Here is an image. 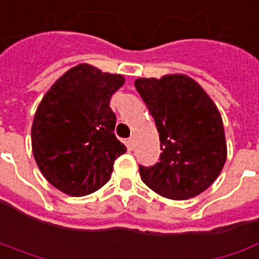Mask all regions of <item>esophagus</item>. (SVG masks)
Wrapping results in <instances>:
<instances>
[{
    "mask_svg": "<svg viewBox=\"0 0 259 259\" xmlns=\"http://www.w3.org/2000/svg\"><path fill=\"white\" fill-rule=\"evenodd\" d=\"M126 143H127V148H129L130 151H133V149H135V138H129Z\"/></svg>",
    "mask_w": 259,
    "mask_h": 259,
    "instance_id": "34e87169",
    "label": "esophagus"
}]
</instances>
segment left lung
Returning a JSON list of instances; mask_svg holds the SVG:
<instances>
[{
  "instance_id": "left-lung-1",
  "label": "left lung",
  "mask_w": 259,
  "mask_h": 259,
  "mask_svg": "<svg viewBox=\"0 0 259 259\" xmlns=\"http://www.w3.org/2000/svg\"><path fill=\"white\" fill-rule=\"evenodd\" d=\"M135 87L155 120L162 149L159 162L139 165L142 181L171 200L198 196L219 177L228 155L216 104L183 73L139 78Z\"/></svg>"
}]
</instances>
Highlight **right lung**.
I'll use <instances>...</instances> for the list:
<instances>
[{
	"instance_id": "add662e5",
	"label": "right lung",
	"mask_w": 259,
	"mask_h": 259,
	"mask_svg": "<svg viewBox=\"0 0 259 259\" xmlns=\"http://www.w3.org/2000/svg\"><path fill=\"white\" fill-rule=\"evenodd\" d=\"M123 84V75L79 63L41 98L31 126L33 155L40 172L65 194L81 197L101 188L127 151L114 135L110 108Z\"/></svg>"
}]
</instances>
